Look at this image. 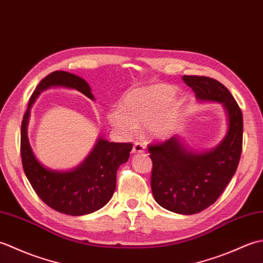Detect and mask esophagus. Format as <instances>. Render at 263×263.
<instances>
[{"label": "esophagus", "instance_id": "1", "mask_svg": "<svg viewBox=\"0 0 263 263\" xmlns=\"http://www.w3.org/2000/svg\"><path fill=\"white\" fill-rule=\"evenodd\" d=\"M144 152V146L140 142H136L133 144L132 148V154H141Z\"/></svg>", "mask_w": 263, "mask_h": 263}]
</instances>
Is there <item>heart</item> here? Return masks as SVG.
<instances>
[{
  "label": "heart",
  "mask_w": 263,
  "mask_h": 263,
  "mask_svg": "<svg viewBox=\"0 0 263 263\" xmlns=\"http://www.w3.org/2000/svg\"><path fill=\"white\" fill-rule=\"evenodd\" d=\"M175 93L174 87L163 83L135 89L123 99L121 108H111L107 111V119L124 136H130L136 130V126L148 124L147 132L150 137H161L171 127L172 108L166 109L165 115L160 120H153L168 107Z\"/></svg>",
  "instance_id": "1"
}]
</instances>
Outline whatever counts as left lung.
Wrapping results in <instances>:
<instances>
[{
    "label": "left lung",
    "mask_w": 263,
    "mask_h": 263,
    "mask_svg": "<svg viewBox=\"0 0 263 263\" xmlns=\"http://www.w3.org/2000/svg\"><path fill=\"white\" fill-rule=\"evenodd\" d=\"M200 103H218L227 116V131L215 148H190L181 136L149 146L152 190L159 205L180 215L204 210L219 198L237 170L242 153L243 115L230 90L206 77L184 76Z\"/></svg>",
    "instance_id": "left-lung-1"
}]
</instances>
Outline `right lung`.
<instances>
[{"label":"right lung","instance_id":"1","mask_svg":"<svg viewBox=\"0 0 263 263\" xmlns=\"http://www.w3.org/2000/svg\"><path fill=\"white\" fill-rule=\"evenodd\" d=\"M52 87L74 89L95 100L89 83L73 73L55 71L39 82L31 95L21 124V159L25 174L44 202L65 215L83 216L99 210L113 197L116 172L127 161L132 143L109 142L99 136L91 152L69 171L44 166L33 154L28 139L30 109L41 92Z\"/></svg>","mask_w":263,"mask_h":263}]
</instances>
